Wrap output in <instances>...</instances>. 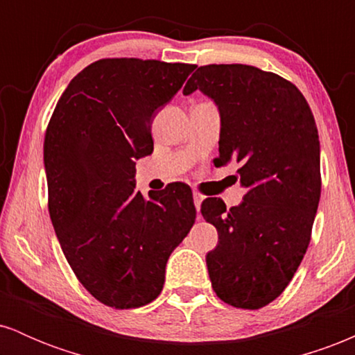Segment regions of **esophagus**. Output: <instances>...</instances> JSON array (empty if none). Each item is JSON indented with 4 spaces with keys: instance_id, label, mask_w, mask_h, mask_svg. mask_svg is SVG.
Segmentation results:
<instances>
[{
    "instance_id": "34e87169",
    "label": "esophagus",
    "mask_w": 355,
    "mask_h": 355,
    "mask_svg": "<svg viewBox=\"0 0 355 355\" xmlns=\"http://www.w3.org/2000/svg\"><path fill=\"white\" fill-rule=\"evenodd\" d=\"M202 200H203V195L200 193V191L193 190V203H195V207H197V210H200Z\"/></svg>"
}]
</instances>
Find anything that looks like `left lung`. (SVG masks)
Listing matches in <instances>:
<instances>
[{"label": "left lung", "mask_w": 355, "mask_h": 355, "mask_svg": "<svg viewBox=\"0 0 355 355\" xmlns=\"http://www.w3.org/2000/svg\"><path fill=\"white\" fill-rule=\"evenodd\" d=\"M200 89L222 116L215 165L234 160L247 193L239 207L205 198L218 232L207 254L215 294L257 311L291 284L311 242L320 198V144L307 100L292 81L250 64H205L183 95Z\"/></svg>", "instance_id": "8db88e82"}]
</instances>
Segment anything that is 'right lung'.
Listing matches in <instances>:
<instances>
[{
	"instance_id": "add662e5",
	"label": "right lung",
	"mask_w": 355,
	"mask_h": 355,
	"mask_svg": "<svg viewBox=\"0 0 355 355\" xmlns=\"http://www.w3.org/2000/svg\"><path fill=\"white\" fill-rule=\"evenodd\" d=\"M195 67L95 61L70 81L46 126L51 223L76 279L108 307L157 299L166 260L195 223L185 183L148 197L135 190V160L153 152L152 118Z\"/></svg>"
}]
</instances>
